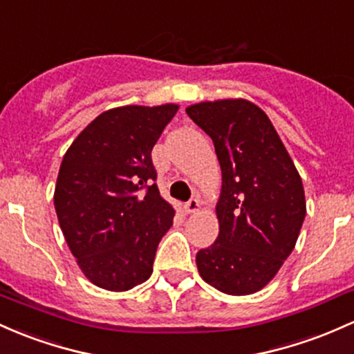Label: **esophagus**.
<instances>
[{
	"label": "esophagus",
	"instance_id": "obj_1",
	"mask_svg": "<svg viewBox=\"0 0 354 354\" xmlns=\"http://www.w3.org/2000/svg\"><path fill=\"white\" fill-rule=\"evenodd\" d=\"M200 208H201V203L198 198H192V200L185 205L186 213H196V212H200Z\"/></svg>",
	"mask_w": 354,
	"mask_h": 354
}]
</instances>
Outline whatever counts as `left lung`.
<instances>
[{
	"label": "left lung",
	"mask_w": 354,
	"mask_h": 354,
	"mask_svg": "<svg viewBox=\"0 0 354 354\" xmlns=\"http://www.w3.org/2000/svg\"><path fill=\"white\" fill-rule=\"evenodd\" d=\"M186 114L212 138L221 168L220 234L196 254L201 279L248 296L275 277L306 216L302 180L266 112L247 99L205 100Z\"/></svg>",
	"instance_id": "left-lung-1"
}]
</instances>
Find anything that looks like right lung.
<instances>
[{
    "label": "right lung",
    "instance_id": "1",
    "mask_svg": "<svg viewBox=\"0 0 354 354\" xmlns=\"http://www.w3.org/2000/svg\"><path fill=\"white\" fill-rule=\"evenodd\" d=\"M180 106L109 109L62 159L53 205L80 270L100 289L122 292L153 274L156 248L174 218L151 151Z\"/></svg>",
    "mask_w": 354,
    "mask_h": 354
}]
</instances>
